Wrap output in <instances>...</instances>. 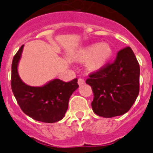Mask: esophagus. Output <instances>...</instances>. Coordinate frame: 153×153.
I'll use <instances>...</instances> for the list:
<instances>
[{"label":"esophagus","mask_w":153,"mask_h":153,"mask_svg":"<svg viewBox=\"0 0 153 153\" xmlns=\"http://www.w3.org/2000/svg\"><path fill=\"white\" fill-rule=\"evenodd\" d=\"M77 83L79 85H84V84H85V80H84V79H82V78H79V79H78Z\"/></svg>","instance_id":"obj_1"}]
</instances>
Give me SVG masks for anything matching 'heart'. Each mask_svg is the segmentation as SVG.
<instances>
[{"instance_id": "heart-1", "label": "heart", "mask_w": 153, "mask_h": 153, "mask_svg": "<svg viewBox=\"0 0 153 153\" xmlns=\"http://www.w3.org/2000/svg\"><path fill=\"white\" fill-rule=\"evenodd\" d=\"M112 55V48L108 43L93 44L78 51L74 59L81 62L87 61L86 66L91 72L103 68Z\"/></svg>"}]
</instances>
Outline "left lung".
<instances>
[{"label": "left lung", "mask_w": 153, "mask_h": 153, "mask_svg": "<svg viewBox=\"0 0 153 153\" xmlns=\"http://www.w3.org/2000/svg\"><path fill=\"white\" fill-rule=\"evenodd\" d=\"M86 83L92 88L95 114L110 118L125 114L134 104L140 90V65L130 47L117 53L112 63L90 73Z\"/></svg>", "instance_id": "obj_1"}]
</instances>
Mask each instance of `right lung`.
<instances>
[{
	"mask_svg": "<svg viewBox=\"0 0 153 153\" xmlns=\"http://www.w3.org/2000/svg\"><path fill=\"white\" fill-rule=\"evenodd\" d=\"M24 45L19 48L12 62L11 88L19 106L26 115L45 123H55L65 117L71 95L79 85L77 78L65 82L55 79L42 87L28 86L21 80L17 65Z\"/></svg>",
	"mask_w": 153,
	"mask_h": 153,
	"instance_id": "right-lung-1",
	"label": "right lung"
}]
</instances>
